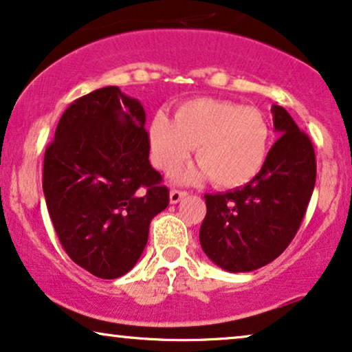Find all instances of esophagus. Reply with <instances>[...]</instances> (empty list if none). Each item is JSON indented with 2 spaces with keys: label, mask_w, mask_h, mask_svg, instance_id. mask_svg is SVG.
<instances>
[{
  "label": "esophagus",
  "mask_w": 352,
  "mask_h": 352,
  "mask_svg": "<svg viewBox=\"0 0 352 352\" xmlns=\"http://www.w3.org/2000/svg\"><path fill=\"white\" fill-rule=\"evenodd\" d=\"M186 195H188V193H186L185 190H172L170 191V203L175 204V203L182 201V199H184Z\"/></svg>",
  "instance_id": "obj_1"
}]
</instances>
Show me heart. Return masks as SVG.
I'll return each instance as SVG.
<instances>
[{
	"label": "heart",
	"mask_w": 352,
	"mask_h": 352,
	"mask_svg": "<svg viewBox=\"0 0 352 352\" xmlns=\"http://www.w3.org/2000/svg\"><path fill=\"white\" fill-rule=\"evenodd\" d=\"M151 154L161 170L172 173L197 148L198 167L184 182L209 177L219 188H239L263 170L271 146V126L255 107L219 99H193L179 107L175 120L157 113L149 128Z\"/></svg>",
	"instance_id": "b5f03b06"
}]
</instances>
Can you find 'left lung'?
Listing matches in <instances>:
<instances>
[{"mask_svg": "<svg viewBox=\"0 0 352 352\" xmlns=\"http://www.w3.org/2000/svg\"><path fill=\"white\" fill-rule=\"evenodd\" d=\"M278 141L250 184L204 195L206 217L199 229L203 252L230 273L253 271L286 250L312 198L317 161L310 138L283 107L273 105Z\"/></svg>", "mask_w": 352, "mask_h": 352, "instance_id": "8db88e82", "label": "left lung"}]
</instances>
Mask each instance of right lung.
I'll list each match as a JSON object with an SVG mask.
<instances>
[{
  "label": "right lung",
  "mask_w": 352,
  "mask_h": 352,
  "mask_svg": "<svg viewBox=\"0 0 352 352\" xmlns=\"http://www.w3.org/2000/svg\"><path fill=\"white\" fill-rule=\"evenodd\" d=\"M146 113L117 86L71 104L43 159L53 228L74 263L97 278L126 274L148 243L153 217L168 204L151 167Z\"/></svg>",
  "instance_id": "1"
}]
</instances>
